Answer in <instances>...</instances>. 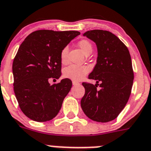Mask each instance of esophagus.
Masks as SVG:
<instances>
[{
    "instance_id": "obj_1",
    "label": "esophagus",
    "mask_w": 151,
    "mask_h": 151,
    "mask_svg": "<svg viewBox=\"0 0 151 151\" xmlns=\"http://www.w3.org/2000/svg\"><path fill=\"white\" fill-rule=\"evenodd\" d=\"M72 83H73V85H74V86L79 85V84H80V83H78V81H72Z\"/></svg>"
}]
</instances>
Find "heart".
Segmentation results:
<instances>
[{
	"mask_svg": "<svg viewBox=\"0 0 151 151\" xmlns=\"http://www.w3.org/2000/svg\"><path fill=\"white\" fill-rule=\"evenodd\" d=\"M78 46L81 49L83 54H86L87 52L92 51V45L89 41L86 40H82L78 43ZM68 48L64 47L60 53V58L62 62H66L68 58ZM90 69L87 66H81L72 64L64 69V75L66 78L73 80V81H81L84 78V76L89 72Z\"/></svg>",
	"mask_w": 151,
	"mask_h": 151,
	"instance_id": "1",
	"label": "heart"
}]
</instances>
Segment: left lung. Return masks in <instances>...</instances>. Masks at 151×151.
<instances>
[{
	"mask_svg": "<svg viewBox=\"0 0 151 151\" xmlns=\"http://www.w3.org/2000/svg\"><path fill=\"white\" fill-rule=\"evenodd\" d=\"M83 35L96 44L97 59L88 76L96 81V84L82 83L85 93L81 106L92 121L109 122L118 116L130 97L134 81L130 54L125 44L111 32L93 30Z\"/></svg>",
	"mask_w": 151,
	"mask_h": 151,
	"instance_id": "left-lung-1",
	"label": "left lung"
}]
</instances>
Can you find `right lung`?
I'll return each mask as SVG.
<instances>
[{
    "mask_svg": "<svg viewBox=\"0 0 151 151\" xmlns=\"http://www.w3.org/2000/svg\"><path fill=\"white\" fill-rule=\"evenodd\" d=\"M80 35L75 30H37L19 47L12 66L14 91L22 112L33 121H50L60 111L72 82L65 78L51 85L49 80L61 76L60 53Z\"/></svg>",
    "mask_w": 151,
    "mask_h": 151,
    "instance_id": "obj_1",
    "label": "right lung"
}]
</instances>
